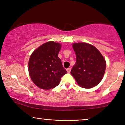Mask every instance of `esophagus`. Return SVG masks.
Here are the masks:
<instances>
[{
    "label": "esophagus",
    "instance_id": "esophagus-1",
    "mask_svg": "<svg viewBox=\"0 0 125 125\" xmlns=\"http://www.w3.org/2000/svg\"><path fill=\"white\" fill-rule=\"evenodd\" d=\"M71 68H67V71L68 73H70V71H71Z\"/></svg>",
    "mask_w": 125,
    "mask_h": 125
}]
</instances>
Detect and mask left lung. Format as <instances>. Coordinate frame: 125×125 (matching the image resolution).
I'll use <instances>...</instances> for the list:
<instances>
[{
  "mask_svg": "<svg viewBox=\"0 0 125 125\" xmlns=\"http://www.w3.org/2000/svg\"><path fill=\"white\" fill-rule=\"evenodd\" d=\"M76 55V63L71 73L79 85L91 88L97 85L103 79L106 62L95 47L87 43H73Z\"/></svg>",
  "mask_w": 125,
  "mask_h": 125,
  "instance_id": "obj_1",
  "label": "left lung"
}]
</instances>
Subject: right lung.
Segmentation results:
<instances>
[{
	"instance_id": "obj_1",
	"label": "right lung",
	"mask_w": 125,
	"mask_h": 125,
	"mask_svg": "<svg viewBox=\"0 0 125 125\" xmlns=\"http://www.w3.org/2000/svg\"><path fill=\"white\" fill-rule=\"evenodd\" d=\"M61 48L60 43L47 42L31 54L28 64L29 75L40 88L50 89L56 87L61 78L67 73L58 57Z\"/></svg>"
}]
</instances>
